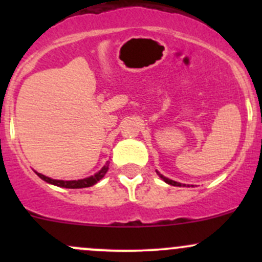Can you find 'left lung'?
I'll use <instances>...</instances> for the list:
<instances>
[{
	"mask_svg": "<svg viewBox=\"0 0 262 262\" xmlns=\"http://www.w3.org/2000/svg\"><path fill=\"white\" fill-rule=\"evenodd\" d=\"M156 172H157V175L160 176V178L162 179V180L165 181L166 184H168V185H172V186H186V184H181V182L173 181V180H171V179H167V178H165V176H163L162 173H160V172H158L157 170H156ZM187 186H189V185H187Z\"/></svg>",
	"mask_w": 262,
	"mask_h": 262,
	"instance_id": "obj_1",
	"label": "left lung"
}]
</instances>
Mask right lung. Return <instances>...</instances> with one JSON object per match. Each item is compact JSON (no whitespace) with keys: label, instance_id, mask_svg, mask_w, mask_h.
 Here are the masks:
<instances>
[{"label":"right lung","instance_id":"obj_1","mask_svg":"<svg viewBox=\"0 0 262 262\" xmlns=\"http://www.w3.org/2000/svg\"><path fill=\"white\" fill-rule=\"evenodd\" d=\"M107 170H109V162L105 163L104 167H102L101 170L99 171V172H96L95 175L90 176V178L80 179V180H68V181L67 180H55V179H50V178H48V176L43 175V173L36 172V171H35V173L39 176V178L41 179V180L48 182V184L55 185V186L66 187V189H82V187H90V186H92V185L97 184V181H100L102 178H104L105 173L107 172Z\"/></svg>","mask_w":262,"mask_h":262}]
</instances>
